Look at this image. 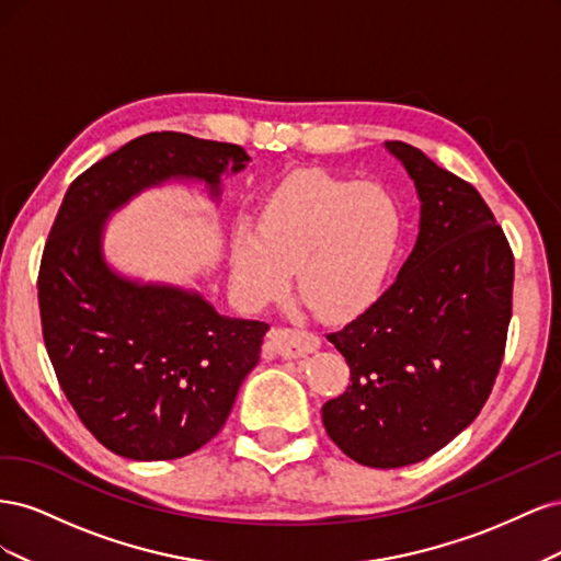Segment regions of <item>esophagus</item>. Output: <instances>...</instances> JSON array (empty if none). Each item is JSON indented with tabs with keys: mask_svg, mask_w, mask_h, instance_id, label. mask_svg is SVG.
Returning <instances> with one entry per match:
<instances>
[{
	"mask_svg": "<svg viewBox=\"0 0 561 561\" xmlns=\"http://www.w3.org/2000/svg\"><path fill=\"white\" fill-rule=\"evenodd\" d=\"M320 348V339L307 330L274 328L268 332V351L278 358H299Z\"/></svg>",
	"mask_w": 561,
	"mask_h": 561,
	"instance_id": "esophagus-1",
	"label": "esophagus"
}]
</instances>
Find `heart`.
<instances>
[{"instance_id":"b5f03b06","label":"heart","mask_w":561,"mask_h":561,"mask_svg":"<svg viewBox=\"0 0 561 561\" xmlns=\"http://www.w3.org/2000/svg\"><path fill=\"white\" fill-rule=\"evenodd\" d=\"M402 233L404 213L388 186L299 168L264 194L257 227L233 229L231 280L260 309L285 293L295 268L301 299L320 318L346 320L383 293Z\"/></svg>"}]
</instances>
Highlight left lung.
<instances>
[{
	"label": "left lung",
	"instance_id": "1",
	"mask_svg": "<svg viewBox=\"0 0 561 561\" xmlns=\"http://www.w3.org/2000/svg\"><path fill=\"white\" fill-rule=\"evenodd\" d=\"M386 149L416 186V245L396 283L328 334L351 383L322 404L332 443L369 468L419 463L480 414L501 369L515 278L480 192L412 145Z\"/></svg>",
	"mask_w": 561,
	"mask_h": 561
}]
</instances>
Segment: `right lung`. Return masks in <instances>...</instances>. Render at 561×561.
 <instances>
[{
	"mask_svg": "<svg viewBox=\"0 0 561 561\" xmlns=\"http://www.w3.org/2000/svg\"><path fill=\"white\" fill-rule=\"evenodd\" d=\"M245 149L184 133H147L67 190L39 266L50 365L100 445L133 461H171L222 431L260 363L266 322L219 316L196 290L126 278L107 264V219L168 182L203 184L217 203Z\"/></svg>",
	"mask_w": 561,
	"mask_h": 561,
	"instance_id": "add662e5",
	"label": "right lung"
}]
</instances>
